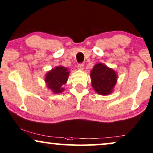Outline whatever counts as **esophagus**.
<instances>
[{"mask_svg":"<svg viewBox=\"0 0 153 153\" xmlns=\"http://www.w3.org/2000/svg\"><path fill=\"white\" fill-rule=\"evenodd\" d=\"M84 64H79L78 65V68L79 69V70H81V71H82L83 69H84Z\"/></svg>","mask_w":153,"mask_h":153,"instance_id":"obj_1","label":"esophagus"}]
</instances>
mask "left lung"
Returning <instances> with one entry per match:
<instances>
[{"label":"left lung","mask_w":153,"mask_h":153,"mask_svg":"<svg viewBox=\"0 0 153 153\" xmlns=\"http://www.w3.org/2000/svg\"><path fill=\"white\" fill-rule=\"evenodd\" d=\"M90 76L91 86L96 92L101 95H108L112 93L117 80L115 71L101 63L94 66Z\"/></svg>","instance_id":"left-lung-1"}]
</instances>
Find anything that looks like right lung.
<instances>
[{
    "label": "right lung",
    "instance_id": "obj_1",
    "mask_svg": "<svg viewBox=\"0 0 153 153\" xmlns=\"http://www.w3.org/2000/svg\"><path fill=\"white\" fill-rule=\"evenodd\" d=\"M69 71L68 68L64 66H56L49 71L45 75L47 87L54 94L62 93L64 90L63 85H65L68 80Z\"/></svg>",
    "mask_w": 153,
    "mask_h": 153
}]
</instances>
